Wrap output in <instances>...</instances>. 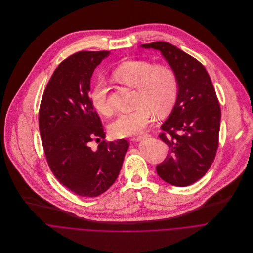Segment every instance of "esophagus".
Wrapping results in <instances>:
<instances>
[{"mask_svg":"<svg viewBox=\"0 0 253 253\" xmlns=\"http://www.w3.org/2000/svg\"><path fill=\"white\" fill-rule=\"evenodd\" d=\"M147 135H137V136H133L132 138H131V140L132 141H140V140H142V139H144L145 137H146Z\"/></svg>","mask_w":253,"mask_h":253,"instance_id":"obj_1","label":"esophagus"}]
</instances>
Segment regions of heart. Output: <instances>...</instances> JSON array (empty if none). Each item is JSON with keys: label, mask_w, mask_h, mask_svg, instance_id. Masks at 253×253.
Wrapping results in <instances>:
<instances>
[{"label": "heart", "mask_w": 253, "mask_h": 253, "mask_svg": "<svg viewBox=\"0 0 253 253\" xmlns=\"http://www.w3.org/2000/svg\"><path fill=\"white\" fill-rule=\"evenodd\" d=\"M115 79L136 89L133 111L122 113L110 125L111 134L122 138L143 130L155 118L168 114L177 96L178 83L174 71L166 65H155L143 60L124 62L114 71ZM92 107L100 114L109 115L112 106L109 98V86L103 78H98L90 90Z\"/></svg>", "instance_id": "1"}]
</instances>
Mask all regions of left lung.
Masks as SVG:
<instances>
[{
	"instance_id": "obj_1",
	"label": "left lung",
	"mask_w": 253,
	"mask_h": 253,
	"mask_svg": "<svg viewBox=\"0 0 253 253\" xmlns=\"http://www.w3.org/2000/svg\"><path fill=\"white\" fill-rule=\"evenodd\" d=\"M140 46L160 50L178 83L174 107L159 135L169 154L157 172L171 185H190L208 172L218 147L221 112L213 84L206 68L175 45L155 42Z\"/></svg>"
}]
</instances>
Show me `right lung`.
<instances>
[{
	"mask_svg": "<svg viewBox=\"0 0 253 253\" xmlns=\"http://www.w3.org/2000/svg\"><path fill=\"white\" fill-rule=\"evenodd\" d=\"M109 55L107 50H84L64 60L40 106L39 128L47 165L61 184L84 197L97 196L114 184L129 145L126 139L105 140L88 95L92 73ZM93 139L100 142L95 151L89 146Z\"/></svg>",
	"mask_w": 253,
	"mask_h": 253,
	"instance_id": "1",
	"label": "right lung"
}]
</instances>
